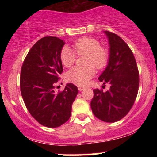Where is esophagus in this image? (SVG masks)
Instances as JSON below:
<instances>
[{
	"label": "esophagus",
	"mask_w": 157,
	"mask_h": 157,
	"mask_svg": "<svg viewBox=\"0 0 157 157\" xmlns=\"http://www.w3.org/2000/svg\"><path fill=\"white\" fill-rule=\"evenodd\" d=\"M77 87H78V90H80V91H83V90L85 89L84 86H78Z\"/></svg>",
	"instance_id": "obj_1"
}]
</instances>
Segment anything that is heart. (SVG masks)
<instances>
[{
    "mask_svg": "<svg viewBox=\"0 0 157 157\" xmlns=\"http://www.w3.org/2000/svg\"><path fill=\"white\" fill-rule=\"evenodd\" d=\"M74 52L78 55H85L84 67H74L66 74L68 81L78 85H86L95 74L94 67L101 69L109 61V51L100 46V42L92 37H83L74 43ZM60 59L66 67L73 65L76 55L68 46H64L60 53Z\"/></svg>",
    "mask_w": 157,
    "mask_h": 157,
    "instance_id": "obj_1",
    "label": "heart"
}]
</instances>
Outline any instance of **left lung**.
<instances>
[{
    "label": "left lung",
    "mask_w": 157,
    "mask_h": 157,
    "mask_svg": "<svg viewBox=\"0 0 157 157\" xmlns=\"http://www.w3.org/2000/svg\"><path fill=\"white\" fill-rule=\"evenodd\" d=\"M108 38V64L98 80L110 88L103 92L93 90L90 103L96 118L105 122H115L124 118L131 110L137 98L139 73L132 52L122 39L113 33L104 31Z\"/></svg>",
    "instance_id": "1"
}]
</instances>
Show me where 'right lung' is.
I'll return each instance as SVG.
<instances>
[{"instance_id": "1", "label": "right lung", "mask_w": 157, "mask_h": 157, "mask_svg": "<svg viewBox=\"0 0 157 157\" xmlns=\"http://www.w3.org/2000/svg\"><path fill=\"white\" fill-rule=\"evenodd\" d=\"M65 42L57 37L39 39L28 52L20 74V90L26 108L42 125L57 128L68 121L78 89L66 84L62 92L55 87L63 71L60 53Z\"/></svg>"}]
</instances>
